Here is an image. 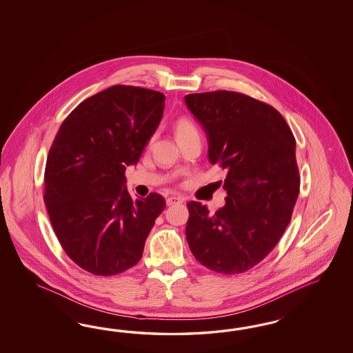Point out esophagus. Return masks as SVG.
I'll use <instances>...</instances> for the list:
<instances>
[{"instance_id": "34e87169", "label": "esophagus", "mask_w": 353, "mask_h": 353, "mask_svg": "<svg viewBox=\"0 0 353 353\" xmlns=\"http://www.w3.org/2000/svg\"><path fill=\"white\" fill-rule=\"evenodd\" d=\"M167 205H173V204L183 203V198L181 196H170L167 198Z\"/></svg>"}]
</instances>
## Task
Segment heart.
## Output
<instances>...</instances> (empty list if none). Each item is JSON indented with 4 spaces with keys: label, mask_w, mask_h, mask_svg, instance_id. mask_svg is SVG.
<instances>
[{
    "label": "heart",
    "mask_w": 353,
    "mask_h": 353,
    "mask_svg": "<svg viewBox=\"0 0 353 353\" xmlns=\"http://www.w3.org/2000/svg\"><path fill=\"white\" fill-rule=\"evenodd\" d=\"M195 133H198V130H196L195 125L192 124L190 120L181 119V120L177 121V124H176V136H177V139H182V137L195 134Z\"/></svg>",
    "instance_id": "1"
}]
</instances>
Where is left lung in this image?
<instances>
[{"label": "left lung", "mask_w": 353, "mask_h": 353, "mask_svg": "<svg viewBox=\"0 0 353 353\" xmlns=\"http://www.w3.org/2000/svg\"><path fill=\"white\" fill-rule=\"evenodd\" d=\"M208 141V161L226 172L225 205L211 214L189 202L186 241L194 257L223 274L255 267L288 228L300 189L296 141L276 108L216 90L185 96Z\"/></svg>", "instance_id": "obj_1"}]
</instances>
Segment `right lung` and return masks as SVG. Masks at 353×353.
Returning <instances> with one entry per match:
<instances>
[{"instance_id":"1","label":"right lung","mask_w":353,"mask_h":353,"mask_svg":"<svg viewBox=\"0 0 353 353\" xmlns=\"http://www.w3.org/2000/svg\"><path fill=\"white\" fill-rule=\"evenodd\" d=\"M165 96L115 85L64 119L49 150L43 202L65 254L86 272L114 276L134 267L165 199H132L124 176L158 128Z\"/></svg>"}]
</instances>
